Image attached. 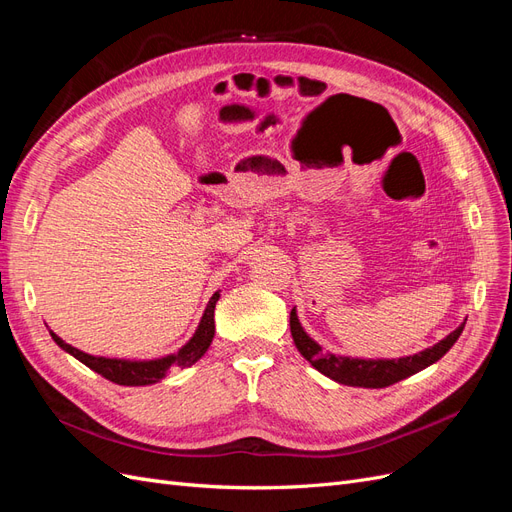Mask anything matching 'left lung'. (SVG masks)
Masks as SVG:
<instances>
[{"label":"left lung","instance_id":"8db88e82","mask_svg":"<svg viewBox=\"0 0 512 512\" xmlns=\"http://www.w3.org/2000/svg\"><path fill=\"white\" fill-rule=\"evenodd\" d=\"M466 322L457 327L451 335H446L442 342L431 346L423 352L404 356V359H393V361H365V359H348V356H335L324 352L312 337H307L303 327L299 324L297 312H290V333L294 339V346L305 359L312 363L320 374L329 376L331 380L348 386H363V389H384V386H391L399 380H404L416 371L429 367L438 359L453 348V344L459 339Z\"/></svg>","mask_w":512,"mask_h":512}]
</instances>
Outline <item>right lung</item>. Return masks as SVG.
Returning a JSON list of instances; mask_svg holds the SVG:
<instances>
[{
  "label": "right lung",
  "instance_id": "right-lung-1",
  "mask_svg": "<svg viewBox=\"0 0 512 512\" xmlns=\"http://www.w3.org/2000/svg\"><path fill=\"white\" fill-rule=\"evenodd\" d=\"M220 299V292H215L205 314L203 320H200L198 329L194 333V337L185 344L177 354L164 356V359H156V361H117V359H104V356H91L85 354L81 350H76L74 346L66 344L64 339L57 337L51 331V337L55 339V344L59 348H64L66 352H70L74 359H79L83 365H87L89 369H94L96 374H100L102 378L111 380L115 384H123V386H143V384H153L160 382L168 369L175 367H190L192 363H196L200 356L207 352V348L213 342L215 335V320H213V312H215V303Z\"/></svg>",
  "mask_w": 512,
  "mask_h": 512
}]
</instances>
